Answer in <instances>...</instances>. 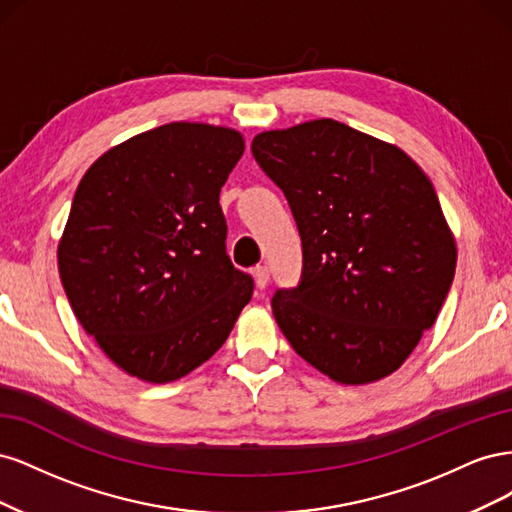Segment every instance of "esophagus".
I'll use <instances>...</instances> for the list:
<instances>
[{"label":"esophagus","instance_id":"1","mask_svg":"<svg viewBox=\"0 0 512 512\" xmlns=\"http://www.w3.org/2000/svg\"><path fill=\"white\" fill-rule=\"evenodd\" d=\"M252 275H254V282H256L258 290H265L269 286V269L267 267H254Z\"/></svg>","mask_w":512,"mask_h":512}]
</instances>
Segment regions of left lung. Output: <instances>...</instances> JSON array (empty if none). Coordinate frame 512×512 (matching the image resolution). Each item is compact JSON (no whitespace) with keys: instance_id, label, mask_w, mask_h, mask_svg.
Segmentation results:
<instances>
[{"instance_id":"obj_1","label":"left lung","mask_w":512,"mask_h":512,"mask_svg":"<svg viewBox=\"0 0 512 512\" xmlns=\"http://www.w3.org/2000/svg\"><path fill=\"white\" fill-rule=\"evenodd\" d=\"M252 153L301 237V280L271 299L290 346L342 384L393 374L455 277V239L429 177L395 145L333 119L262 132Z\"/></svg>"}]
</instances>
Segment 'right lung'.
<instances>
[{"instance_id": "obj_1", "label": "right lung", "mask_w": 512, "mask_h": 512, "mask_svg": "<svg viewBox=\"0 0 512 512\" xmlns=\"http://www.w3.org/2000/svg\"><path fill=\"white\" fill-rule=\"evenodd\" d=\"M243 136L166 123L106 151L76 188L57 260L74 316L126 374L173 382L222 348L254 280L226 254L220 190Z\"/></svg>"}]
</instances>
